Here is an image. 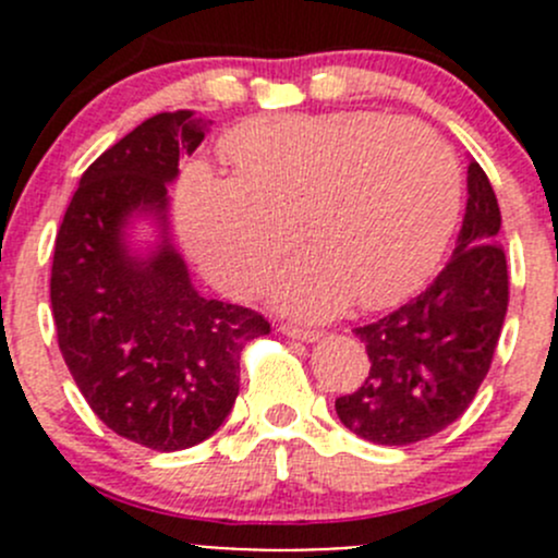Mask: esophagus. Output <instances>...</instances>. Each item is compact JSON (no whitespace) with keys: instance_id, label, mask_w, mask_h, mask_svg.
I'll use <instances>...</instances> for the list:
<instances>
[{"instance_id":"1","label":"esophagus","mask_w":558,"mask_h":558,"mask_svg":"<svg viewBox=\"0 0 558 558\" xmlns=\"http://www.w3.org/2000/svg\"><path fill=\"white\" fill-rule=\"evenodd\" d=\"M280 331H283L286 337H291V340H302V342H315L320 337L315 329H305V326H291V324L280 326Z\"/></svg>"}]
</instances>
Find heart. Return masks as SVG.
I'll use <instances>...</instances> for the list:
<instances>
[{
    "mask_svg": "<svg viewBox=\"0 0 558 558\" xmlns=\"http://www.w3.org/2000/svg\"><path fill=\"white\" fill-rule=\"evenodd\" d=\"M234 174L194 167L180 185V232L207 278L251 296L302 240L275 302L307 318L359 294L386 307L426 283L451 240L461 172L446 140L418 121L329 112L251 121L227 137Z\"/></svg>",
    "mask_w": 558,
    "mask_h": 558,
    "instance_id": "heart-1",
    "label": "heart"
}]
</instances>
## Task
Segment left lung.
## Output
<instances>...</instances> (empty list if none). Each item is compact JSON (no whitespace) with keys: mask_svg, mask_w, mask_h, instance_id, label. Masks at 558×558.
<instances>
[{"mask_svg":"<svg viewBox=\"0 0 558 558\" xmlns=\"http://www.w3.org/2000/svg\"><path fill=\"white\" fill-rule=\"evenodd\" d=\"M466 194L456 247L429 289L356 329L369 375L335 410L345 429L375 446H410L451 426L492 367L508 313V264L497 245V196L475 159Z\"/></svg>","mask_w":558,"mask_h":558,"instance_id":"8db88e82","label":"left lung"}]
</instances>
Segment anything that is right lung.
I'll return each mask as SVG.
<instances>
[{"label": "right lung", "mask_w": 558, "mask_h": 558, "mask_svg": "<svg viewBox=\"0 0 558 558\" xmlns=\"http://www.w3.org/2000/svg\"><path fill=\"white\" fill-rule=\"evenodd\" d=\"M210 121L159 112L86 172L56 234L50 307L61 356L105 426L150 448L183 451L232 413L240 353L269 335L247 307L205 300L170 234L167 185ZM137 220L155 240H133Z\"/></svg>", "instance_id": "1"}]
</instances>
